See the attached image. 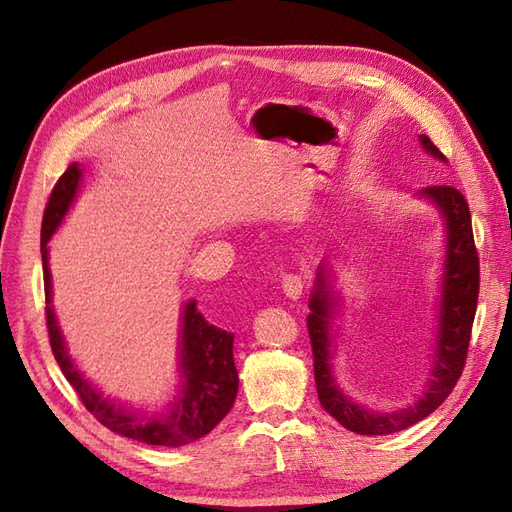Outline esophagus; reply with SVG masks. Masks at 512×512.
Instances as JSON below:
<instances>
[{
  "instance_id": "1",
  "label": "esophagus",
  "mask_w": 512,
  "mask_h": 512,
  "mask_svg": "<svg viewBox=\"0 0 512 512\" xmlns=\"http://www.w3.org/2000/svg\"><path fill=\"white\" fill-rule=\"evenodd\" d=\"M303 277L301 275H294V273H288L282 277V290L288 299H299L303 294Z\"/></svg>"
}]
</instances>
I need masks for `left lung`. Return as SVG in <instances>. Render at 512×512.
<instances>
[{
    "instance_id": "obj_1",
    "label": "left lung",
    "mask_w": 512,
    "mask_h": 512,
    "mask_svg": "<svg viewBox=\"0 0 512 512\" xmlns=\"http://www.w3.org/2000/svg\"><path fill=\"white\" fill-rule=\"evenodd\" d=\"M421 145L440 160L442 151L431 143L429 136H421ZM431 203H436L446 222V265L442 282L440 303V329L438 346L433 356V378L425 393L418 397L414 406L399 412H378L356 406L337 389L331 376V316L335 312V299L327 284L324 271H318L316 288L312 292L307 316L309 342L314 354V378L320 406L327 410L339 425L361 433V436H389V433L408 429L410 425L423 421L436 410L442 401L451 395L468 359V346L472 337V322L476 316L480 267L478 252L474 245L472 218L468 200L453 185H429L421 192Z\"/></svg>"
}]
</instances>
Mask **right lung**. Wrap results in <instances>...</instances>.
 Returning a JSON list of instances; mask_svg holds the SVG:
<instances>
[{"mask_svg": "<svg viewBox=\"0 0 512 512\" xmlns=\"http://www.w3.org/2000/svg\"><path fill=\"white\" fill-rule=\"evenodd\" d=\"M81 168L70 164L64 175L55 183L49 196V203L42 218V269H44V299H46V329L57 365L64 371L66 380L72 384L76 395L81 397L83 406L96 416L104 427L138 440L143 444L156 446H185L218 425L228 410L235 404L239 389V374L232 359V339L235 333L213 327L205 316L196 309V301H190L183 309L181 327V378L183 389L177 401L160 414H141L117 406L115 401L104 399L91 386L70 361L64 346V337L59 333L57 320L51 307V271L46 258V243L59 222L64 220L74 194L79 190Z\"/></svg>", "mask_w": 512, "mask_h": 512, "instance_id": "1", "label": "right lung"}]
</instances>
